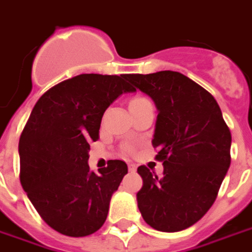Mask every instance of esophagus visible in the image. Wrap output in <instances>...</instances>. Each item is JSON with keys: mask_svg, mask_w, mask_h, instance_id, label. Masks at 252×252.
<instances>
[{"mask_svg": "<svg viewBox=\"0 0 252 252\" xmlns=\"http://www.w3.org/2000/svg\"><path fill=\"white\" fill-rule=\"evenodd\" d=\"M128 169H129V172H135L136 165H135V164H129V165H128Z\"/></svg>", "mask_w": 252, "mask_h": 252, "instance_id": "obj_1", "label": "esophagus"}]
</instances>
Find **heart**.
Segmentation results:
<instances>
[{
  "label": "heart",
  "instance_id": "1",
  "mask_svg": "<svg viewBox=\"0 0 252 252\" xmlns=\"http://www.w3.org/2000/svg\"><path fill=\"white\" fill-rule=\"evenodd\" d=\"M148 101L145 97H141V96H137V97H133L131 100V102H129V107H132V105H137V104H141V102H145ZM124 152H126V154H129V152H132V148L129 147V145H126V148H124Z\"/></svg>",
  "mask_w": 252,
  "mask_h": 252
}]
</instances>
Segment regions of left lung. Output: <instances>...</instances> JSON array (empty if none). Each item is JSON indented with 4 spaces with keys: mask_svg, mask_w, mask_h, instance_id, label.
Masks as SVG:
<instances>
[{
    "mask_svg": "<svg viewBox=\"0 0 252 252\" xmlns=\"http://www.w3.org/2000/svg\"><path fill=\"white\" fill-rule=\"evenodd\" d=\"M156 104L152 139L155 159L164 165L158 178L145 165L137 206L152 228L176 232L200 220L215 202L231 163V132L211 93L187 76L161 70L126 74Z\"/></svg>",
    "mask_w": 252,
    "mask_h": 252,
    "instance_id": "1",
    "label": "left lung"
}]
</instances>
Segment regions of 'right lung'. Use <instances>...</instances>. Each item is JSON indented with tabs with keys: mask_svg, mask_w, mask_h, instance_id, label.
Instances as JSON below:
<instances>
[{
	"mask_svg": "<svg viewBox=\"0 0 252 252\" xmlns=\"http://www.w3.org/2000/svg\"><path fill=\"white\" fill-rule=\"evenodd\" d=\"M126 74L84 73L48 89L20 136V180L42 220L66 236H88L104 224L112 193L128 167L109 160L89 171L88 151L104 112L132 92Z\"/></svg>",
	"mask_w": 252,
	"mask_h": 252,
	"instance_id": "obj_1",
	"label": "right lung"
}]
</instances>
